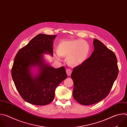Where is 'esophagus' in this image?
Masks as SVG:
<instances>
[{"instance_id":"34e87169","label":"esophagus","mask_w":127,"mask_h":127,"mask_svg":"<svg viewBox=\"0 0 127 127\" xmlns=\"http://www.w3.org/2000/svg\"><path fill=\"white\" fill-rule=\"evenodd\" d=\"M66 73H67V74L68 76H70L71 75V74L72 73L71 69H70L69 68H68V69H66Z\"/></svg>"}]
</instances>
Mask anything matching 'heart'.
Masks as SVG:
<instances>
[{
    "mask_svg": "<svg viewBox=\"0 0 127 127\" xmlns=\"http://www.w3.org/2000/svg\"><path fill=\"white\" fill-rule=\"evenodd\" d=\"M56 56L57 60L60 57H67V63L72 66L81 64L88 58L90 52L89 44L84 40H69L61 41L58 45Z\"/></svg>",
    "mask_w": 127,
    "mask_h": 127,
    "instance_id": "1",
    "label": "heart"
}]
</instances>
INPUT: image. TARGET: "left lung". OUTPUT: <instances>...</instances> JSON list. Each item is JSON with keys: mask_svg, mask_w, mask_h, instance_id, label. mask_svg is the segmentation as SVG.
Instances as JSON below:
<instances>
[{"mask_svg": "<svg viewBox=\"0 0 127 127\" xmlns=\"http://www.w3.org/2000/svg\"><path fill=\"white\" fill-rule=\"evenodd\" d=\"M94 51L81 64L74 67L71 77L73 96L82 105L95 104L109 94L119 69L115 53L100 41L94 39Z\"/></svg>", "mask_w": 127, "mask_h": 127, "instance_id": "obj_1", "label": "left lung"}]
</instances>
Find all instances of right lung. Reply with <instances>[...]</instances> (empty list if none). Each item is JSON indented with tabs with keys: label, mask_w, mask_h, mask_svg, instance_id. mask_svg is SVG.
Listing matches in <instances>:
<instances>
[{
	"label": "right lung",
	"mask_w": 127,
	"mask_h": 127,
	"mask_svg": "<svg viewBox=\"0 0 127 127\" xmlns=\"http://www.w3.org/2000/svg\"><path fill=\"white\" fill-rule=\"evenodd\" d=\"M56 35L40 33L21 48L14 58L11 76L22 97L27 102L37 105L51 102L57 86L67 77L65 68L55 69L46 64L44 53L53 55V40ZM38 66L40 72L36 77L31 73V67Z\"/></svg>",
	"instance_id": "1"
}]
</instances>
